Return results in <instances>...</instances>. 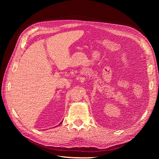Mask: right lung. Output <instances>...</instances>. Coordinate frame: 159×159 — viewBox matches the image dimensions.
Masks as SVG:
<instances>
[{
  "instance_id": "1",
  "label": "right lung",
  "mask_w": 159,
  "mask_h": 159,
  "mask_svg": "<svg viewBox=\"0 0 159 159\" xmlns=\"http://www.w3.org/2000/svg\"><path fill=\"white\" fill-rule=\"evenodd\" d=\"M61 123H62V122H61ZM61 123H60V124H61Z\"/></svg>"
}]
</instances>
